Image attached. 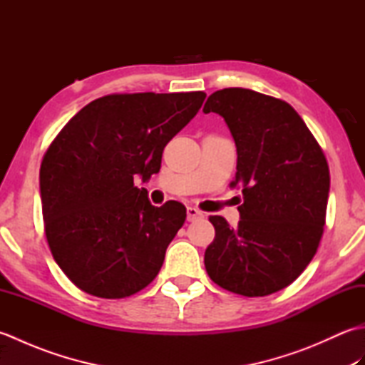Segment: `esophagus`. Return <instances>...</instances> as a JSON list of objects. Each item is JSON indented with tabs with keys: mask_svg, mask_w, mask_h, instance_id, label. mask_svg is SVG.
I'll list each match as a JSON object with an SVG mask.
<instances>
[{
	"mask_svg": "<svg viewBox=\"0 0 365 365\" xmlns=\"http://www.w3.org/2000/svg\"><path fill=\"white\" fill-rule=\"evenodd\" d=\"M202 212L200 210H197V208H195V207H188L187 208V218H188V221H195V220H197V218H202Z\"/></svg>",
	"mask_w": 365,
	"mask_h": 365,
	"instance_id": "1",
	"label": "esophagus"
}]
</instances>
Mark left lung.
Listing matches in <instances>:
<instances>
[{"mask_svg":"<svg viewBox=\"0 0 365 365\" xmlns=\"http://www.w3.org/2000/svg\"><path fill=\"white\" fill-rule=\"evenodd\" d=\"M226 120L237 145L240 221L210 216L215 240L205 269L215 284L243 297L285 289L306 269L323 235L329 195L324 153L293 108L243 88L216 91L204 113Z\"/></svg>","mask_w":365,"mask_h":365,"instance_id":"1","label":"left lung"}]
</instances>
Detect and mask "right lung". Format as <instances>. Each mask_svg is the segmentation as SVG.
<instances>
[{"instance_id": "add662e5", "label": "right lung", "mask_w": 365, "mask_h": 365, "mask_svg": "<svg viewBox=\"0 0 365 365\" xmlns=\"http://www.w3.org/2000/svg\"><path fill=\"white\" fill-rule=\"evenodd\" d=\"M204 100L200 91L100 97L45 152V235L59 268L83 292L125 298L158 274L187 208L175 200L152 205L133 180L158 173L166 144Z\"/></svg>"}]
</instances>
